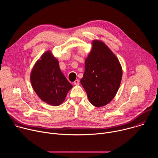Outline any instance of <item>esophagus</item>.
I'll use <instances>...</instances> for the list:
<instances>
[{
    "label": "esophagus",
    "instance_id": "obj_1",
    "mask_svg": "<svg viewBox=\"0 0 158 158\" xmlns=\"http://www.w3.org/2000/svg\"><path fill=\"white\" fill-rule=\"evenodd\" d=\"M74 85H79V81L78 79H76L74 82Z\"/></svg>",
    "mask_w": 158,
    "mask_h": 158
}]
</instances>
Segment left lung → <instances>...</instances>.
Listing matches in <instances>:
<instances>
[{"label": "left lung", "instance_id": "8db88e82", "mask_svg": "<svg viewBox=\"0 0 158 158\" xmlns=\"http://www.w3.org/2000/svg\"><path fill=\"white\" fill-rule=\"evenodd\" d=\"M122 76V67L116 55L102 41L93 40L81 79L90 102L98 107L109 103L118 91Z\"/></svg>", "mask_w": 158, "mask_h": 158}]
</instances>
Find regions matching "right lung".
<instances>
[{
  "label": "right lung",
  "instance_id": "add662e5",
  "mask_svg": "<svg viewBox=\"0 0 158 158\" xmlns=\"http://www.w3.org/2000/svg\"><path fill=\"white\" fill-rule=\"evenodd\" d=\"M30 79L33 89L44 102L57 106L65 100L73 85L61 72L57 59L51 51L44 52L32 69Z\"/></svg>",
  "mask_w": 158,
  "mask_h": 158
}]
</instances>
